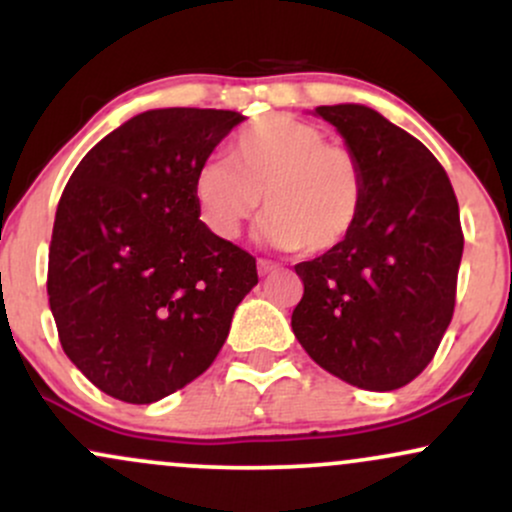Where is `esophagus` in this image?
<instances>
[{
    "instance_id": "obj_1",
    "label": "esophagus",
    "mask_w": 512,
    "mask_h": 512,
    "mask_svg": "<svg viewBox=\"0 0 512 512\" xmlns=\"http://www.w3.org/2000/svg\"><path fill=\"white\" fill-rule=\"evenodd\" d=\"M257 269H260L262 276H267V274L276 272V269H279V264L272 262V260H260V262H257Z\"/></svg>"
}]
</instances>
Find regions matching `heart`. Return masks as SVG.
<instances>
[{
	"mask_svg": "<svg viewBox=\"0 0 512 512\" xmlns=\"http://www.w3.org/2000/svg\"><path fill=\"white\" fill-rule=\"evenodd\" d=\"M228 160L195 170L192 199L211 236L236 240L264 202L262 236L281 250L322 255L354 233L366 173L349 146L293 115L255 120L228 144Z\"/></svg>",
	"mask_w": 512,
	"mask_h": 512,
	"instance_id": "obj_1",
	"label": "heart"
}]
</instances>
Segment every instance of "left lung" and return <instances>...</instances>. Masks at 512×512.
<instances>
[{
	"instance_id": "1",
	"label": "left lung",
	"mask_w": 512,
	"mask_h": 512,
	"mask_svg": "<svg viewBox=\"0 0 512 512\" xmlns=\"http://www.w3.org/2000/svg\"><path fill=\"white\" fill-rule=\"evenodd\" d=\"M366 173L354 233L296 264L291 327L308 356L363 390L404 387L436 356L455 310L464 236L438 158L366 105H320Z\"/></svg>"
}]
</instances>
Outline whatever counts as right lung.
<instances>
[{
    "instance_id": "right-lung-1",
    "label": "right lung",
    "mask_w": 512,
    "mask_h": 512,
    "mask_svg": "<svg viewBox=\"0 0 512 512\" xmlns=\"http://www.w3.org/2000/svg\"><path fill=\"white\" fill-rule=\"evenodd\" d=\"M245 117L146 110L101 139L64 187L48 296L69 361L105 395L151 404L211 366L257 264L204 228L195 170Z\"/></svg>"
}]
</instances>
